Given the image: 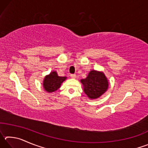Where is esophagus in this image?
<instances>
[{
	"label": "esophagus",
	"mask_w": 148,
	"mask_h": 148,
	"mask_svg": "<svg viewBox=\"0 0 148 148\" xmlns=\"http://www.w3.org/2000/svg\"><path fill=\"white\" fill-rule=\"evenodd\" d=\"M71 77H72V78H73V79H75L76 77V74H71Z\"/></svg>",
	"instance_id": "esophagus-1"
}]
</instances>
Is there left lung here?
Here are the masks:
<instances>
[{
  "label": "left lung",
  "instance_id": "8db88e82",
  "mask_svg": "<svg viewBox=\"0 0 148 148\" xmlns=\"http://www.w3.org/2000/svg\"><path fill=\"white\" fill-rule=\"evenodd\" d=\"M84 90L89 99H97L106 91L108 82L104 74L101 72L92 71L86 79H81Z\"/></svg>",
  "mask_w": 148,
  "mask_h": 148
}]
</instances>
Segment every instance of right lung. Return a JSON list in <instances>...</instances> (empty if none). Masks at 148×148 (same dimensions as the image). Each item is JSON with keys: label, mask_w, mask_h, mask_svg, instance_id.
Returning <instances> with one entry per match:
<instances>
[{"label": "right lung", "mask_w": 148, "mask_h": 148, "mask_svg": "<svg viewBox=\"0 0 148 148\" xmlns=\"http://www.w3.org/2000/svg\"><path fill=\"white\" fill-rule=\"evenodd\" d=\"M66 78V77L59 76L56 72H52L48 76L45 77L43 83L44 88L49 92L56 91Z\"/></svg>", "instance_id": "right-lung-1"}]
</instances>
